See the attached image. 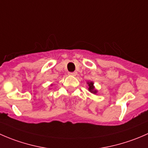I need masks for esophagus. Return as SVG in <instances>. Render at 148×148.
<instances>
[{
	"label": "esophagus",
	"instance_id": "1",
	"mask_svg": "<svg viewBox=\"0 0 148 148\" xmlns=\"http://www.w3.org/2000/svg\"><path fill=\"white\" fill-rule=\"evenodd\" d=\"M77 74V72H71V73H69V75L70 76H72V77H75L76 75Z\"/></svg>",
	"mask_w": 148,
	"mask_h": 148
}]
</instances>
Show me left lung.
I'll return each mask as SVG.
<instances>
[{"label": "left lung", "mask_w": 148, "mask_h": 148, "mask_svg": "<svg viewBox=\"0 0 148 148\" xmlns=\"http://www.w3.org/2000/svg\"><path fill=\"white\" fill-rule=\"evenodd\" d=\"M86 84H87L88 86H89V87H88V89H89V92H90L91 93L94 94V95H96V94L97 93L98 91L95 89V86H94V82L88 81Z\"/></svg>", "instance_id": "1"}]
</instances>
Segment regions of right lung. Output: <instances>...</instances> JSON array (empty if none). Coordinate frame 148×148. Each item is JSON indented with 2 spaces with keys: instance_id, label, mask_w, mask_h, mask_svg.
Returning <instances> with one entry per match:
<instances>
[{
  "instance_id": "1",
  "label": "right lung",
  "mask_w": 148,
  "mask_h": 148,
  "mask_svg": "<svg viewBox=\"0 0 148 148\" xmlns=\"http://www.w3.org/2000/svg\"><path fill=\"white\" fill-rule=\"evenodd\" d=\"M52 85H53V84H51V86H52Z\"/></svg>"
}]
</instances>
